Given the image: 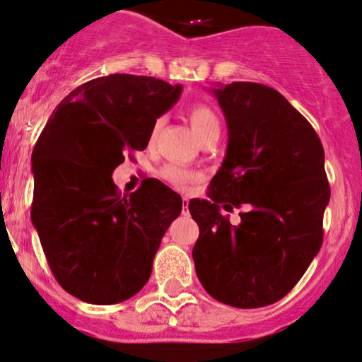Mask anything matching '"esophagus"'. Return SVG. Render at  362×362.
<instances>
[{
  "instance_id": "1",
  "label": "esophagus",
  "mask_w": 362,
  "mask_h": 362,
  "mask_svg": "<svg viewBox=\"0 0 362 362\" xmlns=\"http://www.w3.org/2000/svg\"><path fill=\"white\" fill-rule=\"evenodd\" d=\"M182 214H189V199L187 197H184V200H182Z\"/></svg>"
}]
</instances>
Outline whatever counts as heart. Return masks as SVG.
I'll list each match as a JSON object with an SVG mask.
<instances>
[{"label":"heart","mask_w":362,"mask_h":362,"mask_svg":"<svg viewBox=\"0 0 362 362\" xmlns=\"http://www.w3.org/2000/svg\"><path fill=\"white\" fill-rule=\"evenodd\" d=\"M189 122L192 130L200 141L218 139L221 135V120H218L217 113L214 112L209 105L195 103L189 108ZM163 125V118H157L153 123L152 134L157 135L160 127ZM162 178L167 180L168 184L177 187L180 190H187L190 185H194L199 180V175L195 172L184 168L180 165H167L162 168Z\"/></svg>","instance_id":"obj_1"}]
</instances>
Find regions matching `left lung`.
Masks as SVG:
<instances>
[{
	"label": "left lung",
	"mask_w": 362,
	"mask_h": 362,
	"mask_svg": "<svg viewBox=\"0 0 362 362\" xmlns=\"http://www.w3.org/2000/svg\"><path fill=\"white\" fill-rule=\"evenodd\" d=\"M212 93L228 144L209 200L189 202L199 226L192 257L204 289L239 309L289 294L322 245L331 189L324 148L310 123L277 90L250 81ZM244 208L232 226L222 209Z\"/></svg>",
	"instance_id": "obj_1"
}]
</instances>
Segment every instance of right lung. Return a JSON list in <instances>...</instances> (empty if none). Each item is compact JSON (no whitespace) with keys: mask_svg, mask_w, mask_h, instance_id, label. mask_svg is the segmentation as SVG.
Segmentation results:
<instances>
[{"mask_svg":"<svg viewBox=\"0 0 362 362\" xmlns=\"http://www.w3.org/2000/svg\"><path fill=\"white\" fill-rule=\"evenodd\" d=\"M153 76H102L59 102L36 141L31 222L54 279L71 296L108 305L148 281L182 199L157 178L123 195L112 173L145 150L155 120L180 97Z\"/></svg>","mask_w":362,"mask_h":362,"instance_id":"1","label":"right lung"}]
</instances>
